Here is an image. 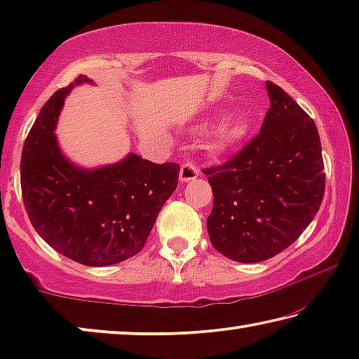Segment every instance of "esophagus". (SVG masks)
Instances as JSON below:
<instances>
[{
	"label": "esophagus",
	"mask_w": 359,
	"mask_h": 359,
	"mask_svg": "<svg viewBox=\"0 0 359 359\" xmlns=\"http://www.w3.org/2000/svg\"><path fill=\"white\" fill-rule=\"evenodd\" d=\"M199 175V169L196 168V165L194 163H190L187 161L182 165L180 168V180L182 182H190V180H194Z\"/></svg>",
	"instance_id": "obj_1"
}]
</instances>
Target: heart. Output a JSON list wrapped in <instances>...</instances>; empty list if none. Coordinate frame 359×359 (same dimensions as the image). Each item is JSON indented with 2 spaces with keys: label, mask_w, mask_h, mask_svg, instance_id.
Segmentation results:
<instances>
[{
  "label": "heart",
  "mask_w": 359,
  "mask_h": 359,
  "mask_svg": "<svg viewBox=\"0 0 359 359\" xmlns=\"http://www.w3.org/2000/svg\"><path fill=\"white\" fill-rule=\"evenodd\" d=\"M248 130H250V126L247 123H238V125L229 126V128H226L222 133V144L231 145L242 141V139L247 136Z\"/></svg>",
  "instance_id": "obj_1"
}]
</instances>
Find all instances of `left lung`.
<instances>
[{"label": "left lung", "mask_w": 359, "mask_h": 359, "mask_svg": "<svg viewBox=\"0 0 359 359\" xmlns=\"http://www.w3.org/2000/svg\"><path fill=\"white\" fill-rule=\"evenodd\" d=\"M271 107L255 136L226 163L204 168L214 191L212 245L239 263L288 248L323 201L325 174L315 121L278 85L266 82Z\"/></svg>", "instance_id": "8db88e82"}]
</instances>
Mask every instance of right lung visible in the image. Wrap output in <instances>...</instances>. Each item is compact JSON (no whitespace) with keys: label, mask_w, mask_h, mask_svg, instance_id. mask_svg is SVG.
Listing matches in <instances>:
<instances>
[{"label":"right lung","mask_w":359,"mask_h":359,"mask_svg":"<svg viewBox=\"0 0 359 359\" xmlns=\"http://www.w3.org/2000/svg\"><path fill=\"white\" fill-rule=\"evenodd\" d=\"M79 76L50 96L22 150L20 185L29 222L42 239L85 266H111L144 248L179 182L177 163L156 165L130 154L111 166L83 169L65 158L53 135Z\"/></svg>","instance_id":"add662e5"}]
</instances>
